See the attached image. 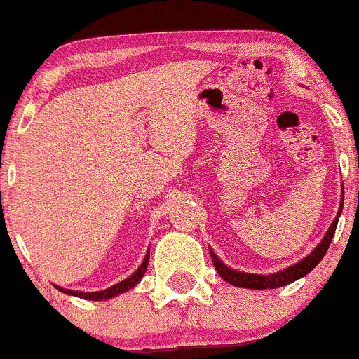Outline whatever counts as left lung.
I'll list each match as a JSON object with an SVG mask.
<instances>
[{
	"mask_svg": "<svg viewBox=\"0 0 359 359\" xmlns=\"http://www.w3.org/2000/svg\"><path fill=\"white\" fill-rule=\"evenodd\" d=\"M342 205H344V190H342V198H341V207H339L337 217L334 219V223L330 224L328 231L325 233L323 240L318 243V247L313 250L309 256H306L304 259H301L297 264L289 266V268L282 269V271H276L273 275H254V273H243L236 271V269L228 268L223 261H219V257L210 250V257H212L214 268L219 273L221 278L224 282L231 283L235 287H242V289H256V290H264V289H278V287L289 285V283L295 282V280L302 278V276L308 275L309 271L316 268V264L323 259V256L327 254L328 245H330L332 238L335 235V228H337L339 217H341Z\"/></svg>",
	"mask_w": 359,
	"mask_h": 359,
	"instance_id": "obj_1",
	"label": "left lung"
}]
</instances>
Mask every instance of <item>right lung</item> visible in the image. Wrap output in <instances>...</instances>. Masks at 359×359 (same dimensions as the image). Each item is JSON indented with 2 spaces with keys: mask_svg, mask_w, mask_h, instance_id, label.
<instances>
[{
  "mask_svg": "<svg viewBox=\"0 0 359 359\" xmlns=\"http://www.w3.org/2000/svg\"><path fill=\"white\" fill-rule=\"evenodd\" d=\"M149 259H150V250L147 252L145 259H143L142 264H140V268L136 269L135 273H133L131 276H128V278L123 280V282L116 283V285L109 287V289L105 290H100V292H79V290H69V289H62V287L55 285L58 290L64 292V294H69V295H76V297H81V299H88V301H103V299H110V297H116V295L123 294V292L133 289V287L136 285V283L142 280V276L145 275L147 271V266H149Z\"/></svg>",
  "mask_w": 359,
  "mask_h": 359,
  "instance_id": "1",
  "label": "right lung"
}]
</instances>
